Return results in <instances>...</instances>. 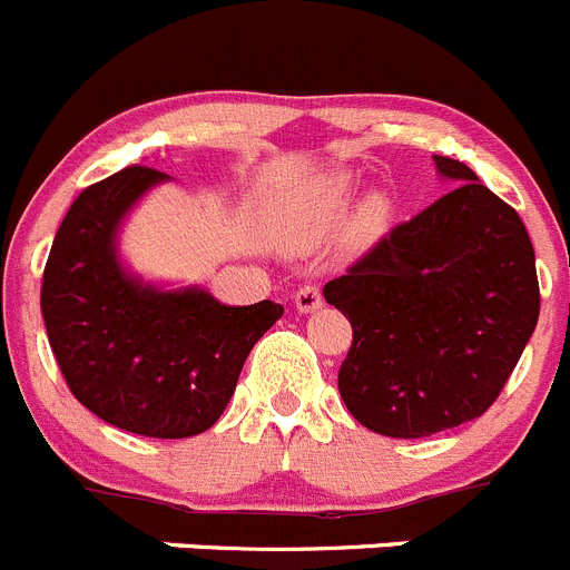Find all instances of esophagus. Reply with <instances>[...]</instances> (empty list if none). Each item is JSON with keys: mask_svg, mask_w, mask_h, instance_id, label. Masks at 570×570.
Here are the masks:
<instances>
[{"mask_svg": "<svg viewBox=\"0 0 570 570\" xmlns=\"http://www.w3.org/2000/svg\"><path fill=\"white\" fill-rule=\"evenodd\" d=\"M323 306V295H321V286H301V289L295 292V309L301 312V315H312V312H317Z\"/></svg>", "mask_w": 570, "mask_h": 570, "instance_id": "34e87169", "label": "esophagus"}]
</instances>
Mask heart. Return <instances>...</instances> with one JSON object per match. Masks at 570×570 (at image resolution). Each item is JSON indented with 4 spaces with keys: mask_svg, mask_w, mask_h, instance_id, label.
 Listing matches in <instances>:
<instances>
[{
    "mask_svg": "<svg viewBox=\"0 0 570 570\" xmlns=\"http://www.w3.org/2000/svg\"><path fill=\"white\" fill-rule=\"evenodd\" d=\"M357 194V179L348 171H326L306 179L289 199L286 233L295 244H309L332 233ZM391 222V199L385 194H368L357 202L345 222V238L354 247H368L385 233Z\"/></svg>",
    "mask_w": 570,
    "mask_h": 570,
    "instance_id": "obj_1",
    "label": "heart"
}]
</instances>
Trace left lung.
<instances>
[{
    "mask_svg": "<svg viewBox=\"0 0 570 570\" xmlns=\"http://www.w3.org/2000/svg\"><path fill=\"white\" fill-rule=\"evenodd\" d=\"M433 159L450 190L323 286L354 328L340 396L391 439L487 413L540 315L534 247L514 207L459 159Z\"/></svg>",
    "mask_w": 570,
    "mask_h": 570,
    "instance_id": "8db88e82",
    "label": "left lung"
}]
</instances>
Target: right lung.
Wrapping results in <instances>:
<instances>
[{"instance_id":"right-lung-1","label":"right lung","mask_w":570,"mask_h":570,"mask_svg":"<svg viewBox=\"0 0 570 570\" xmlns=\"http://www.w3.org/2000/svg\"><path fill=\"white\" fill-rule=\"evenodd\" d=\"M168 174L129 165L89 185L63 216L41 281L50 348L72 396L129 433L188 439L219 422L253 345L284 315L227 306L202 286L142 281L120 258V227Z\"/></svg>"}]
</instances>
